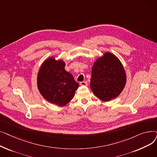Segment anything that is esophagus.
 Wrapping results in <instances>:
<instances>
[{
	"label": "esophagus",
	"instance_id": "esophagus-1",
	"mask_svg": "<svg viewBox=\"0 0 157 157\" xmlns=\"http://www.w3.org/2000/svg\"><path fill=\"white\" fill-rule=\"evenodd\" d=\"M79 85H80L81 86H86L88 85V83H86V82H85V81H82V82H80Z\"/></svg>",
	"mask_w": 157,
	"mask_h": 157
}]
</instances>
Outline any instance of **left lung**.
<instances>
[{
	"label": "left lung",
	"mask_w": 157,
	"mask_h": 157,
	"mask_svg": "<svg viewBox=\"0 0 157 157\" xmlns=\"http://www.w3.org/2000/svg\"><path fill=\"white\" fill-rule=\"evenodd\" d=\"M126 82L125 70L120 59L113 53L106 52L94 62L90 88L101 101L108 102L120 95Z\"/></svg>",
	"instance_id": "8db88e82"
}]
</instances>
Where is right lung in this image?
Segmentation results:
<instances>
[{
    "label": "right lung",
    "instance_id": "right-lung-1",
    "mask_svg": "<svg viewBox=\"0 0 157 157\" xmlns=\"http://www.w3.org/2000/svg\"><path fill=\"white\" fill-rule=\"evenodd\" d=\"M65 62L52 56L41 64L38 71L37 85L45 99L59 106L67 104L79 87L73 76L65 69Z\"/></svg>",
    "mask_w": 157,
    "mask_h": 157
}]
</instances>
